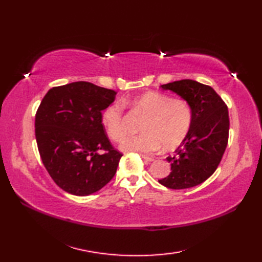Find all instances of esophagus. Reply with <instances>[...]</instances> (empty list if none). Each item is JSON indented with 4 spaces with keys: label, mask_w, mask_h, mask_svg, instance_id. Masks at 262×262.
I'll list each match as a JSON object with an SVG mask.
<instances>
[{
    "label": "esophagus",
    "mask_w": 262,
    "mask_h": 262,
    "mask_svg": "<svg viewBox=\"0 0 262 262\" xmlns=\"http://www.w3.org/2000/svg\"><path fill=\"white\" fill-rule=\"evenodd\" d=\"M141 157L143 158V160L146 161V162H153L154 161L153 157H149V156H146V155H141Z\"/></svg>",
    "instance_id": "1"
}]
</instances>
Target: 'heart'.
I'll list each match as a JSON object with an SVG mask.
<instances>
[{"label": "heart", "mask_w": 262, "mask_h": 262, "mask_svg": "<svg viewBox=\"0 0 262 262\" xmlns=\"http://www.w3.org/2000/svg\"><path fill=\"white\" fill-rule=\"evenodd\" d=\"M144 115L138 136L124 139L121 149L125 152L154 153L162 147L171 149L185 140L192 122L189 104L180 98H171L158 92H147L133 99L123 101ZM101 122L109 139L121 141L125 134L123 107L119 102L109 105L101 115Z\"/></svg>", "instance_id": "b5f03b06"}]
</instances>
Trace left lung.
Returning a JSON list of instances; mask_svg holds the SVG:
<instances>
[{
    "label": "left lung",
    "instance_id": "obj_1",
    "mask_svg": "<svg viewBox=\"0 0 262 262\" xmlns=\"http://www.w3.org/2000/svg\"><path fill=\"white\" fill-rule=\"evenodd\" d=\"M161 87L188 102L192 122L175 155L166 158L170 173L158 182L177 190L198 186L215 171L225 152L229 130L227 107L211 86L196 81L181 80Z\"/></svg>",
    "mask_w": 262,
    "mask_h": 262
}]
</instances>
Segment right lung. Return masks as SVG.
Returning a JSON list of instances; mask_svg holds the SVG:
<instances>
[{
    "label": "right lung",
    "mask_w": 262,
    "mask_h": 262,
    "mask_svg": "<svg viewBox=\"0 0 262 262\" xmlns=\"http://www.w3.org/2000/svg\"><path fill=\"white\" fill-rule=\"evenodd\" d=\"M116 95L74 82L53 87L40 102L35 119L39 154L53 181L68 193L90 195L115 176L122 154L110 144L101 112Z\"/></svg>",
    "instance_id": "1"
}]
</instances>
